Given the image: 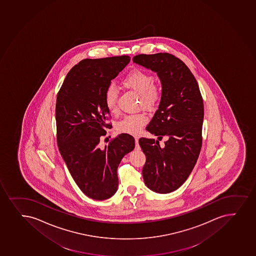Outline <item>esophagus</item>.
Segmentation results:
<instances>
[{"label":"esophagus","instance_id":"obj_1","mask_svg":"<svg viewBox=\"0 0 256 256\" xmlns=\"http://www.w3.org/2000/svg\"><path fill=\"white\" fill-rule=\"evenodd\" d=\"M135 149L140 150V144H138V137H135Z\"/></svg>","mask_w":256,"mask_h":256}]
</instances>
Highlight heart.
Listing matches in <instances>:
<instances>
[{"label":"heart","instance_id":"b5f03b06","mask_svg":"<svg viewBox=\"0 0 256 256\" xmlns=\"http://www.w3.org/2000/svg\"><path fill=\"white\" fill-rule=\"evenodd\" d=\"M154 76L140 70H134L122 80L126 88L140 95V104L146 109H152L161 100L162 89L156 84ZM104 102L107 110L114 114L118 112V92L115 88L109 86L104 95ZM147 122L144 113L124 116L116 124V130L121 132L137 134Z\"/></svg>","mask_w":256,"mask_h":256}]
</instances>
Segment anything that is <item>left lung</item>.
<instances>
[{"label":"left lung","instance_id":"obj_1","mask_svg":"<svg viewBox=\"0 0 256 256\" xmlns=\"http://www.w3.org/2000/svg\"><path fill=\"white\" fill-rule=\"evenodd\" d=\"M134 62L156 72L162 82L161 102L146 130L160 140L140 138L146 156L142 174L155 192L178 189L189 177L201 150L204 100L195 76L183 61L168 52L138 54Z\"/></svg>","mask_w":256,"mask_h":256}]
</instances>
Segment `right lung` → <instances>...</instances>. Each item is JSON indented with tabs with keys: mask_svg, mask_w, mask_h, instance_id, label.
Wrapping results in <instances>:
<instances>
[{
	"mask_svg": "<svg viewBox=\"0 0 256 256\" xmlns=\"http://www.w3.org/2000/svg\"><path fill=\"white\" fill-rule=\"evenodd\" d=\"M128 55L86 58L68 72L56 100L57 142L72 178L90 198L104 200L118 188V168L134 149V138L121 134L101 147L110 114L104 102L110 80L130 63Z\"/></svg>",
	"mask_w": 256,
	"mask_h": 256,
	"instance_id": "right-lung-1",
	"label": "right lung"
}]
</instances>
